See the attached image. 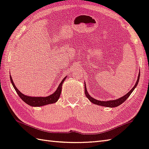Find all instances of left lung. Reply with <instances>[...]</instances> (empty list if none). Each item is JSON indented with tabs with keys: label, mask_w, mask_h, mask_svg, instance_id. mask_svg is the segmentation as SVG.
<instances>
[{
	"label": "left lung",
	"mask_w": 149,
	"mask_h": 149,
	"mask_svg": "<svg viewBox=\"0 0 149 149\" xmlns=\"http://www.w3.org/2000/svg\"><path fill=\"white\" fill-rule=\"evenodd\" d=\"M139 79H140V73L139 74V77H138V79H137V81L136 82V84L135 85V86L133 87L132 89L130 90L129 92L127 93L125 95H124L123 97L119 98V99H116V100H109V101H100V100H98L97 99H93V98L90 96L88 94V93L87 92V90H86V88L85 83V93L86 95V97L88 98L90 102H92L93 104H95L96 105H99V106H104V107H115L119 106V105H121V104H123L127 99H128L129 96L131 95V93L133 92V90H135V88H136V86L138 85V83H139Z\"/></svg>",
	"instance_id": "left-lung-1"
}]
</instances>
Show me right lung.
<instances>
[{
	"label": "right lung",
	"mask_w": 149,
	"mask_h": 149,
	"mask_svg": "<svg viewBox=\"0 0 149 149\" xmlns=\"http://www.w3.org/2000/svg\"><path fill=\"white\" fill-rule=\"evenodd\" d=\"M66 78V77H65L62 81H61V83L59 84L58 88L56 90V92L54 93H52V95H50L48 97H30V96H28V95H25L23 93H21L20 91H19L16 86L14 85V83L13 82V79L11 78V76L10 75V81H11L12 85L13 87L15 89L17 93L18 94V95L19 96V97L22 99L24 102H26L27 104L30 105V106L32 107H40V106H45V105L47 104H53L56 102L58 100V99H59V97L61 93V90H62V85L65 79Z\"/></svg>",
	"instance_id": "add662e5"
}]
</instances>
